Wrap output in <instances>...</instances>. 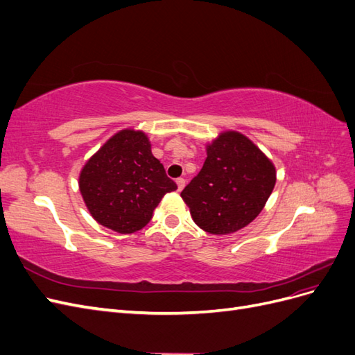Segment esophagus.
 I'll return each mask as SVG.
<instances>
[{"mask_svg":"<svg viewBox=\"0 0 355 355\" xmlns=\"http://www.w3.org/2000/svg\"><path fill=\"white\" fill-rule=\"evenodd\" d=\"M176 184H178V191H182L185 187V179L184 178H179L176 179Z\"/></svg>","mask_w":355,"mask_h":355,"instance_id":"obj_1","label":"esophagus"}]
</instances>
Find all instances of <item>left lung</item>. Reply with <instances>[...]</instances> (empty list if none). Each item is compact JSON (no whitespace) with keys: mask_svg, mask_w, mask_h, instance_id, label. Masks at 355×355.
<instances>
[{"mask_svg":"<svg viewBox=\"0 0 355 355\" xmlns=\"http://www.w3.org/2000/svg\"><path fill=\"white\" fill-rule=\"evenodd\" d=\"M275 180L272 161L249 137L230 130L207 145L202 168L180 197L201 230L225 235L247 227L262 211Z\"/></svg>","mask_w":355,"mask_h":355,"instance_id":"obj_1","label":"left lung"}]
</instances>
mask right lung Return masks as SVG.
Instances as JSON below:
<instances>
[{
	"label": "right lung",
	"instance_id": "add662e5",
	"mask_svg": "<svg viewBox=\"0 0 355 355\" xmlns=\"http://www.w3.org/2000/svg\"><path fill=\"white\" fill-rule=\"evenodd\" d=\"M178 185L153 153L148 136L125 128L114 135L80 173V192L94 220L120 234H133Z\"/></svg>",
	"mask_w": 355,
	"mask_h": 355
}]
</instances>
